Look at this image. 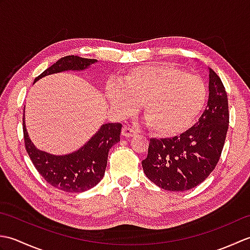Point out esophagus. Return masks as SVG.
Segmentation results:
<instances>
[{"instance_id":"esophagus-1","label":"esophagus","mask_w":250,"mask_h":250,"mask_svg":"<svg viewBox=\"0 0 250 250\" xmlns=\"http://www.w3.org/2000/svg\"><path fill=\"white\" fill-rule=\"evenodd\" d=\"M135 134H136V131L133 128H131V126H129V125H125L124 128H122V135L125 136V137H132V136H134Z\"/></svg>"}]
</instances>
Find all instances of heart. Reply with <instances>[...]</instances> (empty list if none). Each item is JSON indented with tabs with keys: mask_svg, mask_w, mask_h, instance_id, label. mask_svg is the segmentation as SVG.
Masks as SVG:
<instances>
[{
	"mask_svg": "<svg viewBox=\"0 0 250 250\" xmlns=\"http://www.w3.org/2000/svg\"><path fill=\"white\" fill-rule=\"evenodd\" d=\"M110 104L122 115L142 103L149 128L160 136L187 131L203 109L207 89L203 79L178 66L157 63L131 68L106 89Z\"/></svg>",
	"mask_w": 250,
	"mask_h": 250,
	"instance_id": "1",
	"label": "heart"
}]
</instances>
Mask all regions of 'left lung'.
<instances>
[{"instance_id": "8db88e82", "label": "left lung", "mask_w": 250, "mask_h": 250, "mask_svg": "<svg viewBox=\"0 0 250 250\" xmlns=\"http://www.w3.org/2000/svg\"><path fill=\"white\" fill-rule=\"evenodd\" d=\"M229 125L224 83L209 70V97L199 121L179 136L151 139L142 161L146 176L167 191H186L209 176L218 163Z\"/></svg>"}]
</instances>
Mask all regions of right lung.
<instances>
[{"instance_id": "add662e5", "label": "right lung", "mask_w": 250, "mask_h": 250, "mask_svg": "<svg viewBox=\"0 0 250 250\" xmlns=\"http://www.w3.org/2000/svg\"><path fill=\"white\" fill-rule=\"evenodd\" d=\"M94 62L97 60L78 56L63 57L37 76L34 82L54 73L83 70ZM22 125L25 149L37 172L52 187L65 192H83L100 183L107 166L108 151L120 141L122 128L121 124H105L81 149L70 155L54 156L36 149L28 137L24 120Z\"/></svg>"}]
</instances>
